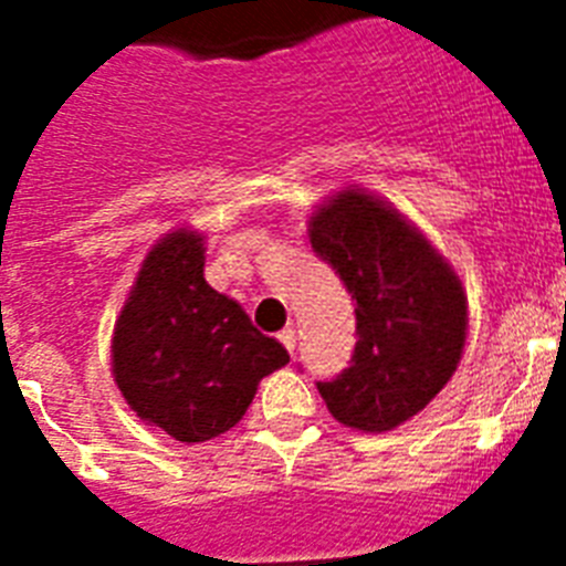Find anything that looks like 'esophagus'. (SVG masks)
I'll return each instance as SVG.
<instances>
[{
	"label": "esophagus",
	"mask_w": 566,
	"mask_h": 566,
	"mask_svg": "<svg viewBox=\"0 0 566 566\" xmlns=\"http://www.w3.org/2000/svg\"><path fill=\"white\" fill-rule=\"evenodd\" d=\"M279 340H282L284 349L293 355V346H296V332H293V328H284V332H279Z\"/></svg>",
	"instance_id": "obj_1"
}]
</instances>
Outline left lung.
Listing matches in <instances>:
<instances>
[{"label":"left lung","mask_w":566,"mask_h":566,"mask_svg":"<svg viewBox=\"0 0 566 566\" xmlns=\"http://www.w3.org/2000/svg\"><path fill=\"white\" fill-rule=\"evenodd\" d=\"M311 247L355 300L353 364L317 381L337 422L390 431L420 413L458 370L467 296L447 258L394 205L340 190L308 222Z\"/></svg>","instance_id":"left-lung-1"}]
</instances>
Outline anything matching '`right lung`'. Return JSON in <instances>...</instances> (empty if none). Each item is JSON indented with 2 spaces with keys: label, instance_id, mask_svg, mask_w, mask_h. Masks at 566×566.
Returning a JSON list of instances; mask_svg holds the SVG:
<instances>
[{
  "label": "right lung",
  "instance_id": "add662e5",
  "mask_svg": "<svg viewBox=\"0 0 566 566\" xmlns=\"http://www.w3.org/2000/svg\"><path fill=\"white\" fill-rule=\"evenodd\" d=\"M287 361L205 282L199 231L176 229L149 249L111 340L114 381L140 420L181 443L211 440L243 420L258 381Z\"/></svg>",
  "mask_w": 566,
  "mask_h": 566
}]
</instances>
